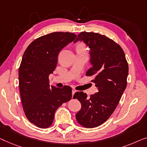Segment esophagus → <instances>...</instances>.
Segmentation results:
<instances>
[{"label":"esophagus","mask_w":147,"mask_h":147,"mask_svg":"<svg viewBox=\"0 0 147 147\" xmlns=\"http://www.w3.org/2000/svg\"><path fill=\"white\" fill-rule=\"evenodd\" d=\"M75 92H76V90L73 89V90H72V94H73V95H74V93H75Z\"/></svg>","instance_id":"34e87169"}]
</instances>
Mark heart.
Wrapping results in <instances>:
<instances>
[{"label":"heart","instance_id":"1","mask_svg":"<svg viewBox=\"0 0 147 147\" xmlns=\"http://www.w3.org/2000/svg\"><path fill=\"white\" fill-rule=\"evenodd\" d=\"M76 50L86 51V48L85 47H84V45H83L82 44H79L77 45V47H76Z\"/></svg>","mask_w":147,"mask_h":147}]
</instances>
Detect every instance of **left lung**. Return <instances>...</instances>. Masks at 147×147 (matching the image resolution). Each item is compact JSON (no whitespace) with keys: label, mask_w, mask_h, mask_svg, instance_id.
<instances>
[{"label":"left lung","mask_w":147,"mask_h":147,"mask_svg":"<svg viewBox=\"0 0 147 147\" xmlns=\"http://www.w3.org/2000/svg\"><path fill=\"white\" fill-rule=\"evenodd\" d=\"M78 41L84 42L90 49L92 67L86 75H96L92 82L98 92L90 98L83 92L74 94L73 98L81 103L76 119L84 127L94 128L104 123L119 104L127 87L129 66L121 46L105 35L81 32L74 42Z\"/></svg>","instance_id":"left-lung-1"}]
</instances>
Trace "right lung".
Wrapping results in <instances>:
<instances>
[{"label": "right lung", "mask_w": 147, "mask_h": 147, "mask_svg": "<svg viewBox=\"0 0 147 147\" xmlns=\"http://www.w3.org/2000/svg\"><path fill=\"white\" fill-rule=\"evenodd\" d=\"M71 32H55L35 39L22 56L18 70L22 107L30 123L42 129L52 125L57 109L72 98L71 86L49 85L62 49L76 38Z\"/></svg>", "instance_id": "add662e5"}]
</instances>
